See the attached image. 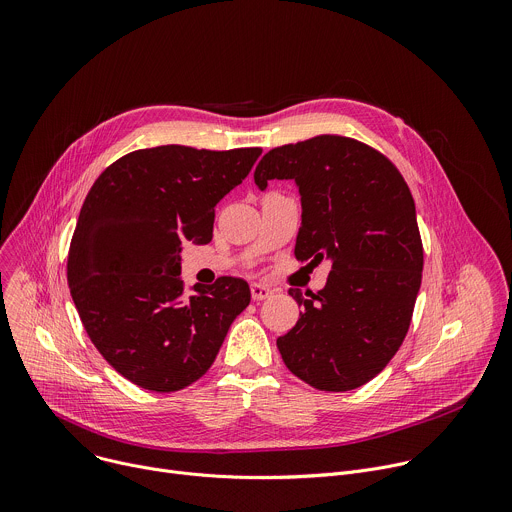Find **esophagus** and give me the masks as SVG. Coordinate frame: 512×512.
<instances>
[{
  "mask_svg": "<svg viewBox=\"0 0 512 512\" xmlns=\"http://www.w3.org/2000/svg\"><path fill=\"white\" fill-rule=\"evenodd\" d=\"M273 291L267 287V285H261V283H251V298L255 302H261V300H267L271 298Z\"/></svg>",
  "mask_w": 512,
  "mask_h": 512,
  "instance_id": "obj_1",
  "label": "esophagus"
}]
</instances>
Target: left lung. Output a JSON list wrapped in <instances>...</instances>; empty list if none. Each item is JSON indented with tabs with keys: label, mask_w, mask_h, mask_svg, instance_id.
I'll return each instance as SVG.
<instances>
[{
	"label": "left lung",
	"mask_w": 512,
	"mask_h": 512,
	"mask_svg": "<svg viewBox=\"0 0 512 512\" xmlns=\"http://www.w3.org/2000/svg\"><path fill=\"white\" fill-rule=\"evenodd\" d=\"M296 180L302 194L298 261L332 269L318 294L277 338L285 367L320 391L342 393L375 379L403 344L423 271L415 202L395 164L371 145L324 133L273 148L255 184Z\"/></svg>",
	"instance_id": "obj_1"
}]
</instances>
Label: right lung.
<instances>
[{
  "instance_id": "1",
  "label": "right lung",
  "mask_w": 512,
  "mask_h": 512,
  "mask_svg": "<svg viewBox=\"0 0 512 512\" xmlns=\"http://www.w3.org/2000/svg\"><path fill=\"white\" fill-rule=\"evenodd\" d=\"M261 152L135 150L89 190L68 249L70 296L91 342L133 385L174 393L198 381L249 306L247 281L229 275L184 296L180 251L212 241L214 206Z\"/></svg>"
}]
</instances>
